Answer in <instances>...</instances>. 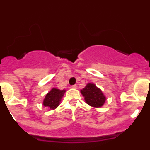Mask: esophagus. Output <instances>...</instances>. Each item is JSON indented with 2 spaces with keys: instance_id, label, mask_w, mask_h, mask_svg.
<instances>
[{
  "instance_id": "34e87169",
  "label": "esophagus",
  "mask_w": 150,
  "mask_h": 150,
  "mask_svg": "<svg viewBox=\"0 0 150 150\" xmlns=\"http://www.w3.org/2000/svg\"><path fill=\"white\" fill-rule=\"evenodd\" d=\"M76 85H74V86H71V88H76Z\"/></svg>"
}]
</instances>
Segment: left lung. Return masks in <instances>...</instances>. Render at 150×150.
Returning <instances> with one entry per match:
<instances>
[{
  "instance_id": "obj_1",
  "label": "left lung",
  "mask_w": 150,
  "mask_h": 150,
  "mask_svg": "<svg viewBox=\"0 0 150 150\" xmlns=\"http://www.w3.org/2000/svg\"><path fill=\"white\" fill-rule=\"evenodd\" d=\"M87 104L93 107H100L106 101V97L101 90L94 83H88L85 88L80 90Z\"/></svg>"
}]
</instances>
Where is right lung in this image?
<instances>
[{
    "label": "right lung",
    "mask_w": 150,
    "mask_h": 150,
    "mask_svg": "<svg viewBox=\"0 0 150 150\" xmlns=\"http://www.w3.org/2000/svg\"><path fill=\"white\" fill-rule=\"evenodd\" d=\"M65 91V89L60 90L59 88H52L45 96L43 105L48 107L50 110H55L60 104Z\"/></svg>",
    "instance_id": "right-lung-1"
}]
</instances>
